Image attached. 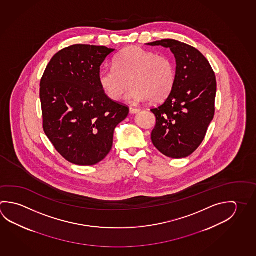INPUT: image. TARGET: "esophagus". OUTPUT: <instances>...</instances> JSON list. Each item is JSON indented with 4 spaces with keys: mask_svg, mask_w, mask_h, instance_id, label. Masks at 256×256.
Here are the masks:
<instances>
[{
    "mask_svg": "<svg viewBox=\"0 0 256 256\" xmlns=\"http://www.w3.org/2000/svg\"><path fill=\"white\" fill-rule=\"evenodd\" d=\"M139 112H140V110L139 108H130V112L131 113V114H136V113H138Z\"/></svg>",
    "mask_w": 256,
    "mask_h": 256,
    "instance_id": "esophagus-1",
    "label": "esophagus"
}]
</instances>
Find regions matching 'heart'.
<instances>
[{
  "label": "heart",
  "mask_w": 256,
  "mask_h": 256,
  "mask_svg": "<svg viewBox=\"0 0 256 256\" xmlns=\"http://www.w3.org/2000/svg\"><path fill=\"white\" fill-rule=\"evenodd\" d=\"M174 82V64L169 56L134 46L120 51L113 61V69L99 74L100 88L112 100H120L128 86H132L128 94L131 102L148 100L161 102L170 94Z\"/></svg>",
  "instance_id": "obj_1"
}]
</instances>
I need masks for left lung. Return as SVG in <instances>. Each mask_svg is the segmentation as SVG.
I'll list each match as a JSON object with an SVG mask.
<instances>
[{"mask_svg": "<svg viewBox=\"0 0 256 256\" xmlns=\"http://www.w3.org/2000/svg\"><path fill=\"white\" fill-rule=\"evenodd\" d=\"M146 45L170 48L176 61L172 90L162 104L151 110L156 118L152 144L166 156H188L202 144L214 118L215 74L206 58L192 46L174 40Z\"/></svg>", "mask_w": 256, "mask_h": 256, "instance_id": "left-lung-1", "label": "left lung"}]
</instances>
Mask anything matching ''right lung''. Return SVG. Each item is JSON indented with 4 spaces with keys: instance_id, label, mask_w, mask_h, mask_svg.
<instances>
[{
    "instance_id": "add662e5",
    "label": "right lung",
    "mask_w": 256,
    "mask_h": 256,
    "mask_svg": "<svg viewBox=\"0 0 256 256\" xmlns=\"http://www.w3.org/2000/svg\"><path fill=\"white\" fill-rule=\"evenodd\" d=\"M115 50L74 45L50 60L40 82L43 128L56 151L77 166H94L112 150L116 126L130 110L104 94L100 66Z\"/></svg>"
}]
</instances>
